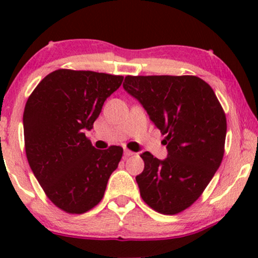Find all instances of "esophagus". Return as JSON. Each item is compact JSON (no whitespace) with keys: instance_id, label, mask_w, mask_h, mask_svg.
I'll list each match as a JSON object with an SVG mask.
<instances>
[{"instance_id":"obj_1","label":"esophagus","mask_w":258,"mask_h":258,"mask_svg":"<svg viewBox=\"0 0 258 258\" xmlns=\"http://www.w3.org/2000/svg\"><path fill=\"white\" fill-rule=\"evenodd\" d=\"M133 154H135V153L131 152V150H128V149H125V150H123V155H125L126 158H128V156H132Z\"/></svg>"}]
</instances>
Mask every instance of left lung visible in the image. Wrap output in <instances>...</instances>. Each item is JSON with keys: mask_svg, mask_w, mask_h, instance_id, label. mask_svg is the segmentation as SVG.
Returning <instances> with one entry per match:
<instances>
[{"mask_svg": "<svg viewBox=\"0 0 258 258\" xmlns=\"http://www.w3.org/2000/svg\"><path fill=\"white\" fill-rule=\"evenodd\" d=\"M123 88L165 135L167 158L141 154L136 177L142 199L156 212L176 215L199 199L224 154L227 120L214 90L198 76H126Z\"/></svg>", "mask_w": 258, "mask_h": 258, "instance_id": "left-lung-1", "label": "left lung"}]
</instances>
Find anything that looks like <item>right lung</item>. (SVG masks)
Returning <instances> with one entry per match:
<instances>
[{"label":"right lung","instance_id":"1","mask_svg":"<svg viewBox=\"0 0 258 258\" xmlns=\"http://www.w3.org/2000/svg\"><path fill=\"white\" fill-rule=\"evenodd\" d=\"M123 76L55 70L36 86L25 104V152L47 198L68 214H85L104 197L123 149H96L86 137L104 102Z\"/></svg>","mask_w":258,"mask_h":258}]
</instances>
